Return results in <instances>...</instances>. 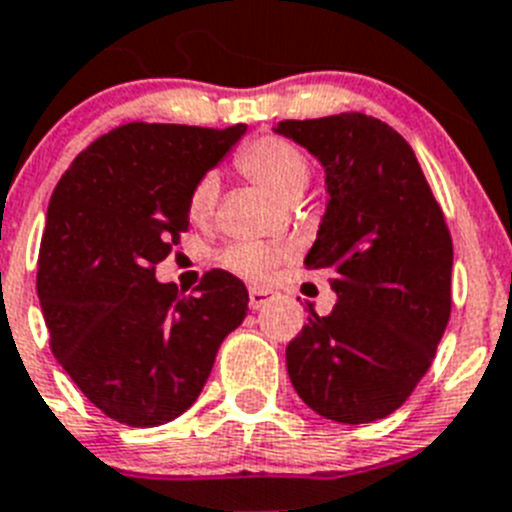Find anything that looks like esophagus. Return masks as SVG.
Returning a JSON list of instances; mask_svg holds the SVG:
<instances>
[{
    "label": "esophagus",
    "instance_id": "obj_1",
    "mask_svg": "<svg viewBox=\"0 0 512 512\" xmlns=\"http://www.w3.org/2000/svg\"><path fill=\"white\" fill-rule=\"evenodd\" d=\"M270 290H260V288H252L250 290V308L252 311H257V308H262L265 306L267 301H270Z\"/></svg>",
    "mask_w": 512,
    "mask_h": 512
}]
</instances>
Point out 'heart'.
Masks as SVG:
<instances>
[{
  "label": "heart",
  "mask_w": 512,
  "mask_h": 512,
  "mask_svg": "<svg viewBox=\"0 0 512 512\" xmlns=\"http://www.w3.org/2000/svg\"><path fill=\"white\" fill-rule=\"evenodd\" d=\"M237 168L252 183L265 191L275 193L280 199H296L311 178V165L306 155L285 137L262 135L247 142L237 155ZM216 204V178L204 176L193 186L188 196V216L193 222H206ZM288 257L285 247L262 245V242H234L222 252V265L234 275L247 280H267L273 267Z\"/></svg>",
  "instance_id": "b5f03b06"
}]
</instances>
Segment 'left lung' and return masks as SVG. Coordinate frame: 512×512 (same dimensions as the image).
<instances>
[{
  "label": "left lung",
  "instance_id": "obj_1",
  "mask_svg": "<svg viewBox=\"0 0 512 512\" xmlns=\"http://www.w3.org/2000/svg\"><path fill=\"white\" fill-rule=\"evenodd\" d=\"M275 132L326 170L329 204L308 270L329 273L336 306L308 308L285 349L308 408L336 423H372L411 398L451 313V234L411 145L359 112L285 119Z\"/></svg>",
  "mask_w": 512,
  "mask_h": 512
}]
</instances>
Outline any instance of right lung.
<instances>
[{
    "mask_svg": "<svg viewBox=\"0 0 512 512\" xmlns=\"http://www.w3.org/2000/svg\"><path fill=\"white\" fill-rule=\"evenodd\" d=\"M227 130L130 122L101 135L50 196L38 298L50 349L104 416L150 428L186 413L227 334L247 316V288L209 270L193 296L155 280L188 229L193 186L232 150Z\"/></svg>",
    "mask_w": 512,
    "mask_h": 512,
    "instance_id": "add662e5",
    "label": "right lung"
}]
</instances>
